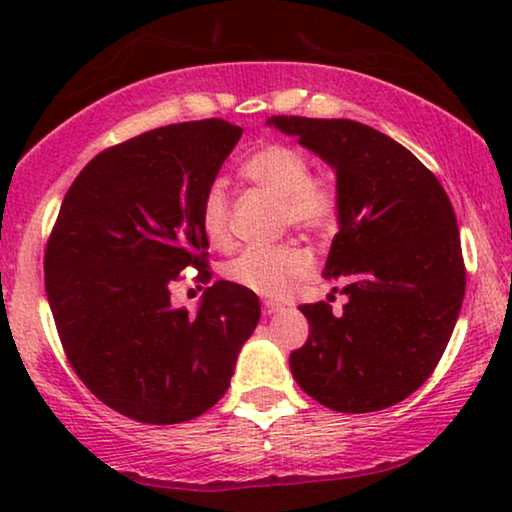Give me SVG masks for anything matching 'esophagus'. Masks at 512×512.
Returning <instances> with one entry per match:
<instances>
[{
	"label": "esophagus",
	"instance_id": "34e87169",
	"mask_svg": "<svg viewBox=\"0 0 512 512\" xmlns=\"http://www.w3.org/2000/svg\"><path fill=\"white\" fill-rule=\"evenodd\" d=\"M282 310H284L282 303H275V300H263V314H277Z\"/></svg>",
	"mask_w": 512,
	"mask_h": 512
}]
</instances>
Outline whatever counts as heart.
Segmentation results:
<instances>
[{
    "label": "heart",
    "instance_id": "b5f03b06",
    "mask_svg": "<svg viewBox=\"0 0 512 512\" xmlns=\"http://www.w3.org/2000/svg\"><path fill=\"white\" fill-rule=\"evenodd\" d=\"M310 167V156L303 149L270 142L249 153L242 163V174L279 200V226L324 233L338 223L340 193L331 177L314 174ZM200 226L214 247H226L230 240V195L221 181H212L202 193ZM310 270V251L296 242H282L275 247L244 249L226 263L223 275L251 293L275 298Z\"/></svg>",
    "mask_w": 512,
    "mask_h": 512
}]
</instances>
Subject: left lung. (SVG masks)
<instances>
[{
  "label": "left lung",
  "mask_w": 512,
  "mask_h": 512,
  "mask_svg": "<svg viewBox=\"0 0 512 512\" xmlns=\"http://www.w3.org/2000/svg\"><path fill=\"white\" fill-rule=\"evenodd\" d=\"M268 123L324 158L340 193L324 275L338 279L347 303L340 314L324 300L300 305L310 335L291 352L293 380L338 412L401 403L436 370L464 303L452 202L429 167L370 125L303 116Z\"/></svg>",
  "instance_id": "1"
}]
</instances>
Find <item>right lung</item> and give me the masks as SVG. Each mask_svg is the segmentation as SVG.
<instances>
[{"label":"right lung","instance_id":"1","mask_svg":"<svg viewBox=\"0 0 512 512\" xmlns=\"http://www.w3.org/2000/svg\"><path fill=\"white\" fill-rule=\"evenodd\" d=\"M242 137L221 118L109 146L69 186L44 254L46 296L69 366L111 410L181 424L226 394L261 303L233 282L198 312L172 307L186 268L209 282L200 198Z\"/></svg>","mask_w":512,"mask_h":512}]
</instances>
